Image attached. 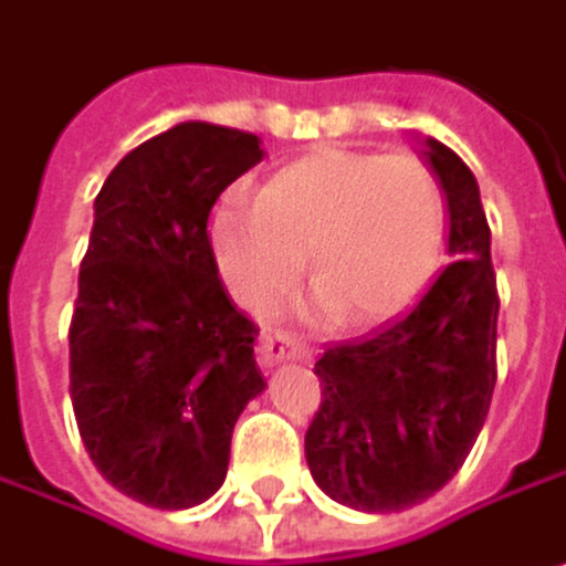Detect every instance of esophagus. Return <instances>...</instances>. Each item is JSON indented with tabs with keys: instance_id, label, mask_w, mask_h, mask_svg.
Returning a JSON list of instances; mask_svg holds the SVG:
<instances>
[{
	"instance_id": "obj_1",
	"label": "esophagus",
	"mask_w": 566,
	"mask_h": 566,
	"mask_svg": "<svg viewBox=\"0 0 566 566\" xmlns=\"http://www.w3.org/2000/svg\"><path fill=\"white\" fill-rule=\"evenodd\" d=\"M258 358H261L264 369H271V366H277V361H285V358H308V348L298 338L285 335V332H274V335H261Z\"/></svg>"
}]
</instances>
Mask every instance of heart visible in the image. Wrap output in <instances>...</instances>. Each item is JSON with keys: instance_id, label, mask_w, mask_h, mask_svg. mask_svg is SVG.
<instances>
[{"instance_id": "obj_1", "label": "heart", "mask_w": 566, "mask_h": 566, "mask_svg": "<svg viewBox=\"0 0 566 566\" xmlns=\"http://www.w3.org/2000/svg\"><path fill=\"white\" fill-rule=\"evenodd\" d=\"M442 218V187L419 157L315 150L277 167L254 205L224 200L211 218V248L248 312L285 295L308 254L322 308L348 328H376L422 295Z\"/></svg>"}]
</instances>
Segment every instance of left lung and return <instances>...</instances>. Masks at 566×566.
<instances>
[{
  "label": "left lung",
  "instance_id": "left-lung-1",
  "mask_svg": "<svg viewBox=\"0 0 566 566\" xmlns=\"http://www.w3.org/2000/svg\"><path fill=\"white\" fill-rule=\"evenodd\" d=\"M450 208V261L419 305L318 361L322 406L305 432L315 483L352 510L396 513L447 486L486 422L496 386V274L473 170L426 137Z\"/></svg>",
  "mask_w": 566,
  "mask_h": 566
}]
</instances>
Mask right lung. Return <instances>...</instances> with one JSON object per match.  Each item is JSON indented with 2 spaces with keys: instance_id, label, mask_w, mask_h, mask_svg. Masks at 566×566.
I'll list each match as a JSON object with an SVG mask.
<instances>
[{
  "instance_id": "obj_1",
  "label": "right lung",
  "mask_w": 566,
  "mask_h": 566,
  "mask_svg": "<svg viewBox=\"0 0 566 566\" xmlns=\"http://www.w3.org/2000/svg\"><path fill=\"white\" fill-rule=\"evenodd\" d=\"M261 157L254 134L190 119L130 150L93 205L70 322L73 412L103 480L157 510L221 490L234 422L268 386L208 234L221 190Z\"/></svg>"
}]
</instances>
